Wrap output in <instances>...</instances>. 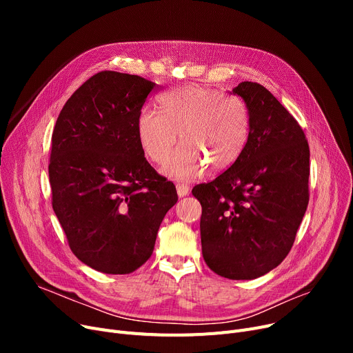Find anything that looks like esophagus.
<instances>
[{"mask_svg":"<svg viewBox=\"0 0 353 353\" xmlns=\"http://www.w3.org/2000/svg\"><path fill=\"white\" fill-rule=\"evenodd\" d=\"M176 189H177V194H179V197L188 196V194H189V190H190V188L188 186V184L180 183V181L176 184Z\"/></svg>","mask_w":353,"mask_h":353,"instance_id":"esophagus-1","label":"esophagus"}]
</instances>
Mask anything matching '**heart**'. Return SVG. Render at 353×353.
Wrapping results in <instances>:
<instances>
[{
    "mask_svg": "<svg viewBox=\"0 0 353 353\" xmlns=\"http://www.w3.org/2000/svg\"><path fill=\"white\" fill-rule=\"evenodd\" d=\"M159 111L144 108L137 119L143 153L164 163L177 143L183 145L163 167L174 179H194L208 165L226 170L240 157L250 136L252 117L245 100L223 91L188 85L159 97Z\"/></svg>",
    "mask_w": 353,
    "mask_h": 353,
    "instance_id": "heart-1",
    "label": "heart"
}]
</instances>
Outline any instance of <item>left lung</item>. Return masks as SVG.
<instances>
[{"instance_id": "left-lung-1", "label": "left lung", "mask_w": 353, "mask_h": 353, "mask_svg": "<svg viewBox=\"0 0 353 353\" xmlns=\"http://www.w3.org/2000/svg\"><path fill=\"white\" fill-rule=\"evenodd\" d=\"M233 94L250 110L245 150L213 181L193 188L201 205V253L219 276L250 281L290 252L309 203V144L299 123L263 85Z\"/></svg>"}]
</instances>
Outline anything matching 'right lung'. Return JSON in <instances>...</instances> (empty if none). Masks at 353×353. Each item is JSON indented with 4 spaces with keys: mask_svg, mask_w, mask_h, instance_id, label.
<instances>
[{
    "mask_svg": "<svg viewBox=\"0 0 353 353\" xmlns=\"http://www.w3.org/2000/svg\"><path fill=\"white\" fill-rule=\"evenodd\" d=\"M159 85L100 71L64 104L51 137L52 209L83 263L127 274L150 259L161 221L177 201L174 184L144 157L137 119Z\"/></svg>",
    "mask_w": 353,
    "mask_h": 353,
    "instance_id": "1",
    "label": "right lung"
}]
</instances>
